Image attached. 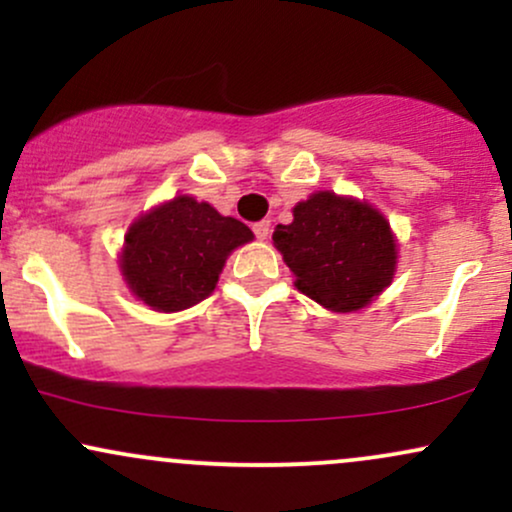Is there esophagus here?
<instances>
[{
    "instance_id": "esophagus-1",
    "label": "esophagus",
    "mask_w": 512,
    "mask_h": 512,
    "mask_svg": "<svg viewBox=\"0 0 512 512\" xmlns=\"http://www.w3.org/2000/svg\"><path fill=\"white\" fill-rule=\"evenodd\" d=\"M252 231H255V236L260 238V240H267L269 231H272V223H269V221H257L255 226H252Z\"/></svg>"
}]
</instances>
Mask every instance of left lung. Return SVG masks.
<instances>
[{
  "label": "left lung",
  "instance_id": "left-lung-1",
  "mask_svg": "<svg viewBox=\"0 0 512 512\" xmlns=\"http://www.w3.org/2000/svg\"><path fill=\"white\" fill-rule=\"evenodd\" d=\"M274 248L296 274V289L332 313L366 308L392 284L397 243L378 209L334 192H315L274 228Z\"/></svg>",
  "mask_w": 512,
  "mask_h": 512
}]
</instances>
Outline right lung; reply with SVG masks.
Returning <instances> with one entry per match:
<instances>
[{"label":"right lung","instance_id":"1","mask_svg":"<svg viewBox=\"0 0 512 512\" xmlns=\"http://www.w3.org/2000/svg\"><path fill=\"white\" fill-rule=\"evenodd\" d=\"M252 238L243 221L180 195L129 226L120 269L139 301L178 313L216 289L226 257Z\"/></svg>","mask_w":512,"mask_h":512}]
</instances>
